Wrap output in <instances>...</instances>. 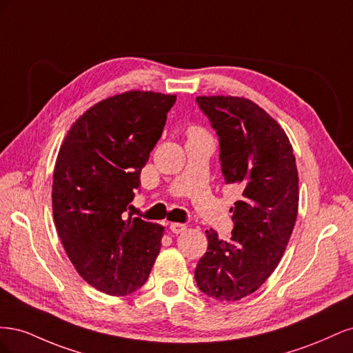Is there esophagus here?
I'll return each mask as SVG.
<instances>
[{
  "label": "esophagus",
  "mask_w": 353,
  "mask_h": 353,
  "mask_svg": "<svg viewBox=\"0 0 353 353\" xmlns=\"http://www.w3.org/2000/svg\"><path fill=\"white\" fill-rule=\"evenodd\" d=\"M169 228H170V231H172L174 234H181V232H184L185 231V225L184 223H179V222H172L169 225Z\"/></svg>",
  "instance_id": "1"
}]
</instances>
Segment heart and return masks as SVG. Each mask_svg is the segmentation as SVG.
Returning <instances> with one entry per match:
<instances>
[{
	"instance_id": "obj_1",
	"label": "heart",
	"mask_w": 353,
	"mask_h": 353,
	"mask_svg": "<svg viewBox=\"0 0 353 353\" xmlns=\"http://www.w3.org/2000/svg\"><path fill=\"white\" fill-rule=\"evenodd\" d=\"M190 135H191V137H197V135H205V134H203V131L199 130V128H191V130H190Z\"/></svg>"
}]
</instances>
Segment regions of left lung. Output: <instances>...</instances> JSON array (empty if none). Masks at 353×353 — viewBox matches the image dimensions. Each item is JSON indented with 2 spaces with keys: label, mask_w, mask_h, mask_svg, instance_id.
<instances>
[{
  "label": "left lung",
  "mask_w": 353,
  "mask_h": 353,
  "mask_svg": "<svg viewBox=\"0 0 353 353\" xmlns=\"http://www.w3.org/2000/svg\"><path fill=\"white\" fill-rule=\"evenodd\" d=\"M219 140L225 184L239 185L231 239L206 231L208 252L194 279L200 290L218 301L234 302L266 281L279 265L294 228L299 176L290 141L258 104L240 97H197Z\"/></svg>",
  "instance_id": "obj_1"
}]
</instances>
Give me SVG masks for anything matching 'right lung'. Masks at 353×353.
<instances>
[{
    "label": "right lung",
    "mask_w": 353,
    "mask_h": 353,
    "mask_svg": "<svg viewBox=\"0 0 353 353\" xmlns=\"http://www.w3.org/2000/svg\"><path fill=\"white\" fill-rule=\"evenodd\" d=\"M176 95L130 91L85 112L65 137L52 179V215L70 262L97 290L126 296L148 279L163 227L123 213L162 137Z\"/></svg>",
    "instance_id": "add662e5"
}]
</instances>
